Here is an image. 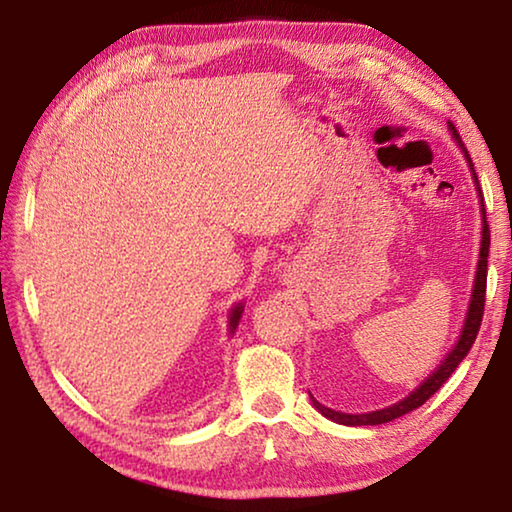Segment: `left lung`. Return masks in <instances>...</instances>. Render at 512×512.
Wrapping results in <instances>:
<instances>
[{
  "label": "left lung",
  "mask_w": 512,
  "mask_h": 512,
  "mask_svg": "<svg viewBox=\"0 0 512 512\" xmlns=\"http://www.w3.org/2000/svg\"><path fill=\"white\" fill-rule=\"evenodd\" d=\"M449 131H452L454 140L461 146L467 162H470V169H472V178L476 183V192H479V198L483 203V196H481V187H479V178H476L474 173V164L472 158L467 155L465 146L461 142V137H458V131L454 128V124H449ZM483 212V230H481V250H479V264H476V277H474V289H472V298H470V309H467V316H465V323H463V332L458 336V343L454 345V350L447 354L445 361L440 363V366L431 372V375L422 381V384L415 388V391L404 397L402 402H397L393 406H386V409H379V411H372V413H341V411H334V409H327L320 402H316L314 397H311V402H314L316 409L329 418L332 422H339L345 424V427H372V424H384V422H391L395 418H402L404 413H409L413 409H418L424 402L429 400V397L438 391L440 386L445 384V381L452 377V372L458 368V363H461L467 352H470L472 343L476 339V334H479V327H481V318H483V307H485V280H488V250H490V228H488V221H485V210L481 207Z\"/></svg>",
  "instance_id": "1"
}]
</instances>
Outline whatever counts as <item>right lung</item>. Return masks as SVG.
Masks as SVG:
<instances>
[{
    "instance_id": "add662e5",
    "label": "right lung",
    "mask_w": 512,
    "mask_h": 512,
    "mask_svg": "<svg viewBox=\"0 0 512 512\" xmlns=\"http://www.w3.org/2000/svg\"><path fill=\"white\" fill-rule=\"evenodd\" d=\"M241 311H244V305H241V302H239V305L232 309V314H230V332H235V329H237L239 318H241Z\"/></svg>"
}]
</instances>
